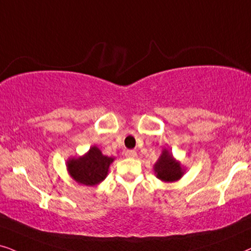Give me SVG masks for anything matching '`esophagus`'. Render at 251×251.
I'll use <instances>...</instances> for the list:
<instances>
[{"label":"esophagus","instance_id":"esophagus-1","mask_svg":"<svg viewBox=\"0 0 251 251\" xmlns=\"http://www.w3.org/2000/svg\"><path fill=\"white\" fill-rule=\"evenodd\" d=\"M126 157H128V158H136V157H137V152L133 151V150H128V151L126 152Z\"/></svg>","mask_w":251,"mask_h":251}]
</instances>
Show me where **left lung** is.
Wrapping results in <instances>:
<instances>
[{"instance_id": "obj_1", "label": "left lung", "mask_w": 251, "mask_h": 251, "mask_svg": "<svg viewBox=\"0 0 251 251\" xmlns=\"http://www.w3.org/2000/svg\"><path fill=\"white\" fill-rule=\"evenodd\" d=\"M157 178L162 182H175L184 175L185 168L167 149L162 150L160 157L153 166Z\"/></svg>"}]
</instances>
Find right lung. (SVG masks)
Here are the masks:
<instances>
[{
	"label": "right lung",
	"instance_id": "obj_1",
	"mask_svg": "<svg viewBox=\"0 0 251 251\" xmlns=\"http://www.w3.org/2000/svg\"><path fill=\"white\" fill-rule=\"evenodd\" d=\"M114 159L115 158L102 154L101 150L93 145L85 154L68 159L67 171L78 184L93 187L101 183L107 177L109 166Z\"/></svg>",
	"mask_w": 251,
	"mask_h": 251
}]
</instances>
